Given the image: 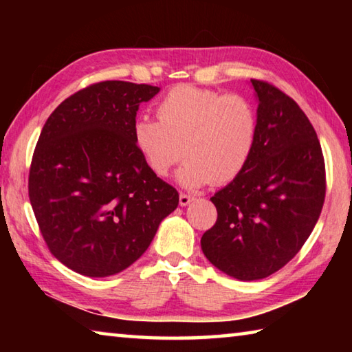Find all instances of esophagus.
<instances>
[{"instance_id":"1","label":"esophagus","mask_w":352,"mask_h":352,"mask_svg":"<svg viewBox=\"0 0 352 352\" xmlns=\"http://www.w3.org/2000/svg\"><path fill=\"white\" fill-rule=\"evenodd\" d=\"M192 200H194L192 195L184 194V192H180V200H178V204H180V206H188Z\"/></svg>"}]
</instances>
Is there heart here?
<instances>
[{
    "label": "heart",
    "instance_id": "heart-1",
    "mask_svg": "<svg viewBox=\"0 0 352 352\" xmlns=\"http://www.w3.org/2000/svg\"><path fill=\"white\" fill-rule=\"evenodd\" d=\"M157 116L158 121L136 119L132 140L148 170L160 178L169 175L183 153L186 163L178 172L183 186L226 184L253 157L259 116L241 94L177 85L158 102Z\"/></svg>",
    "mask_w": 352,
    "mask_h": 352
}]
</instances>
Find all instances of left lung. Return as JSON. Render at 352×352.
Listing matches in <instances>:
<instances>
[{"label":"left lung","instance_id":"8db88e82","mask_svg":"<svg viewBox=\"0 0 352 352\" xmlns=\"http://www.w3.org/2000/svg\"><path fill=\"white\" fill-rule=\"evenodd\" d=\"M252 85L258 142L242 174L211 197L217 220L200 241L208 261L241 281L270 276L300 252L326 194L323 152L305 111L269 82Z\"/></svg>","mask_w":352,"mask_h":352}]
</instances>
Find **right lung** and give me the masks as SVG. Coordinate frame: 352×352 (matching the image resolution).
<instances>
[{"label":"right lung","mask_w":352,"mask_h":352,"mask_svg":"<svg viewBox=\"0 0 352 352\" xmlns=\"http://www.w3.org/2000/svg\"><path fill=\"white\" fill-rule=\"evenodd\" d=\"M158 87L105 80L65 99L41 130L29 170V200L50 252L76 273L127 269L178 206L174 186L153 175L132 140L140 104Z\"/></svg>","instance_id":"obj_1"}]
</instances>
